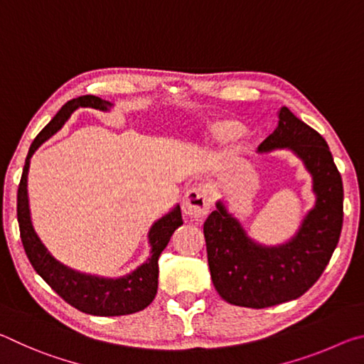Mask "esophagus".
<instances>
[{
  "mask_svg": "<svg viewBox=\"0 0 364 364\" xmlns=\"http://www.w3.org/2000/svg\"><path fill=\"white\" fill-rule=\"evenodd\" d=\"M210 191L207 186H193L183 197V212L188 217L202 218L210 210Z\"/></svg>",
  "mask_w": 364,
  "mask_h": 364,
  "instance_id": "34e87169",
  "label": "esophagus"
}]
</instances>
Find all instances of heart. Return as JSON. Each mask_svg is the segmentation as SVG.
I'll use <instances>...</instances> for the list:
<instances>
[{"instance_id": "1", "label": "heart", "mask_w": 364, "mask_h": 364, "mask_svg": "<svg viewBox=\"0 0 364 364\" xmlns=\"http://www.w3.org/2000/svg\"><path fill=\"white\" fill-rule=\"evenodd\" d=\"M241 130L237 122L230 120V119H221L213 122L210 127H208V138L213 141H225L230 139L234 134H237V132Z\"/></svg>"}]
</instances>
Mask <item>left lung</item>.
I'll return each instance as SVG.
<instances>
[{"mask_svg": "<svg viewBox=\"0 0 364 364\" xmlns=\"http://www.w3.org/2000/svg\"><path fill=\"white\" fill-rule=\"evenodd\" d=\"M294 151L313 176L316 204L299 232L284 245L264 247L252 241L239 221L217 202L204 223L207 258L213 286L228 304L267 308L299 299L328 267L343 223L342 176L324 138L287 107L279 125L258 147Z\"/></svg>", "mask_w": 364, "mask_h": 364, "instance_id": "1", "label": "left lung"}]
</instances>
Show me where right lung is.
<instances>
[{
    "label": "right lung",
    "instance_id": "add662e5",
    "mask_svg": "<svg viewBox=\"0 0 364 364\" xmlns=\"http://www.w3.org/2000/svg\"><path fill=\"white\" fill-rule=\"evenodd\" d=\"M112 104L101 100L97 96H80L75 100L67 101L54 119L48 123L38 133L30 146L26 165L21 176L19 189H17V221H19L21 239L26 249L30 263L43 279H45L54 292L60 295L67 304L75 306L77 310L88 313L95 316H122L132 315L144 310L151 304L157 294L159 282V257L162 250L170 242L171 234L178 226L183 225L180 205L175 207L173 212L165 215L164 218L152 225L149 231L151 257L132 274L123 276L119 279H106L78 273L64 267L56 258L49 254L48 249L41 244L40 237L32 226L27 196V175L32 154L38 149V146L53 136L69 115L78 107H93L100 110H107Z\"/></svg>",
    "mask_w": 364,
    "mask_h": 364
}]
</instances>
